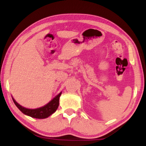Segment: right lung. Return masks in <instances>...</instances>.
Instances as JSON below:
<instances>
[{
    "instance_id": "1",
    "label": "right lung",
    "mask_w": 146,
    "mask_h": 146,
    "mask_svg": "<svg viewBox=\"0 0 146 146\" xmlns=\"http://www.w3.org/2000/svg\"><path fill=\"white\" fill-rule=\"evenodd\" d=\"M62 92L56 95V97L53 98L52 100H51L48 104H47L43 107L39 108L37 109H33V110H31V109H28L23 107V106L19 104L15 100H14L13 98V100L15 104L16 105L17 108L19 109V110L21 112H23L24 114H25L29 117L35 118H39V119H43V118H48L49 116L51 115L53 113L56 111L57 110L59 105V98H60Z\"/></svg>"
}]
</instances>
